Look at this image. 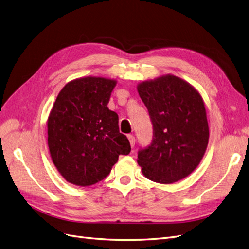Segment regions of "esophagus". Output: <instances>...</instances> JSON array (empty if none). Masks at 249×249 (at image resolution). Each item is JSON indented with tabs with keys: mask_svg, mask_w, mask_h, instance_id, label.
Segmentation results:
<instances>
[{
	"mask_svg": "<svg viewBox=\"0 0 249 249\" xmlns=\"http://www.w3.org/2000/svg\"><path fill=\"white\" fill-rule=\"evenodd\" d=\"M127 139H129V141H130V145L132 147H134V145H135V137L133 136V135H127Z\"/></svg>",
	"mask_w": 249,
	"mask_h": 249,
	"instance_id": "obj_1",
	"label": "esophagus"
}]
</instances>
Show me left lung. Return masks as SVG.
Wrapping results in <instances>:
<instances>
[{"instance_id":"1","label":"left lung","mask_w":249,"mask_h":249,"mask_svg":"<svg viewBox=\"0 0 249 249\" xmlns=\"http://www.w3.org/2000/svg\"><path fill=\"white\" fill-rule=\"evenodd\" d=\"M138 93L154 126L150 145L138 152L143 176L160 184H172L198 166L209 142L205 103L185 80L165 74L141 82Z\"/></svg>"}]
</instances>
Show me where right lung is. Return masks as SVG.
Returning a JSON list of instances; mask_svg holds the SVG:
<instances>
[{"label":"right lung","instance_id":"right-lung-1","mask_svg":"<svg viewBox=\"0 0 249 249\" xmlns=\"http://www.w3.org/2000/svg\"><path fill=\"white\" fill-rule=\"evenodd\" d=\"M116 80L84 77L61 89L48 118L52 161L67 182L91 186L106 178L130 142L119 133L118 115L109 110Z\"/></svg>","mask_w":249,"mask_h":249}]
</instances>
